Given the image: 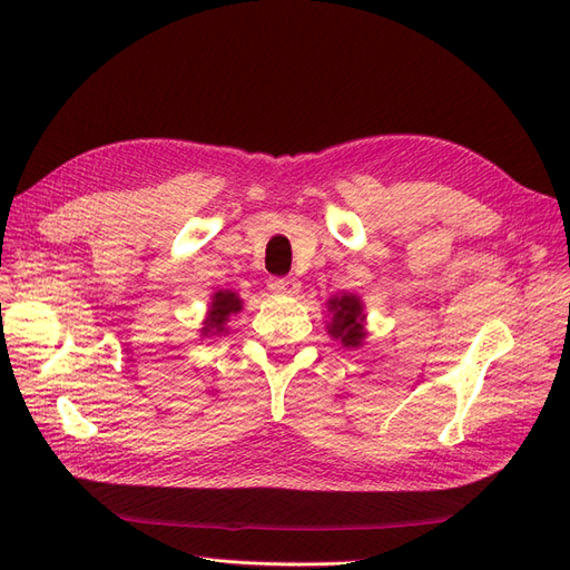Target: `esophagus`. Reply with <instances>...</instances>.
I'll return each instance as SVG.
<instances>
[{
  "label": "esophagus",
  "instance_id": "obj_1",
  "mask_svg": "<svg viewBox=\"0 0 570 570\" xmlns=\"http://www.w3.org/2000/svg\"><path fill=\"white\" fill-rule=\"evenodd\" d=\"M268 287L278 295H297L299 292V281L297 278H271Z\"/></svg>",
  "mask_w": 570,
  "mask_h": 570
}]
</instances>
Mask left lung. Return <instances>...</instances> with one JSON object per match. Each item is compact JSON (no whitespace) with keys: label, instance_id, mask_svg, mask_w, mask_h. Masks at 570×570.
Returning a JSON list of instances; mask_svg holds the SVG:
<instances>
[{"label":"left lung","instance_id":"8db88e82","mask_svg":"<svg viewBox=\"0 0 570 570\" xmlns=\"http://www.w3.org/2000/svg\"><path fill=\"white\" fill-rule=\"evenodd\" d=\"M327 333L342 342V347H361L366 337L364 331V304L356 295H342L327 299Z\"/></svg>","mask_w":570,"mask_h":570}]
</instances>
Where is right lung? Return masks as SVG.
<instances>
[{"instance_id":"right-lung-1","label":"right lung","mask_w":570,"mask_h":570,"mask_svg":"<svg viewBox=\"0 0 570 570\" xmlns=\"http://www.w3.org/2000/svg\"><path fill=\"white\" fill-rule=\"evenodd\" d=\"M239 312H243V299H239L230 289H218L212 297V306H209V314H206L202 335L209 337V335L228 333V327H226L228 318Z\"/></svg>"}]
</instances>
